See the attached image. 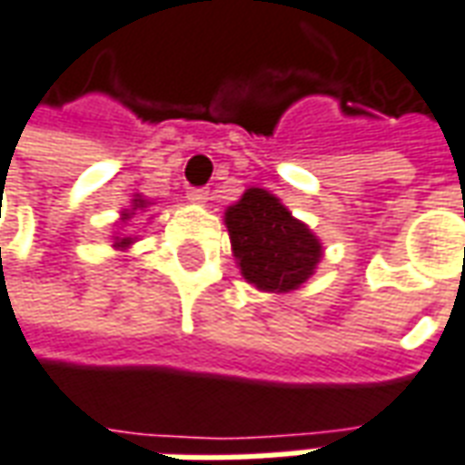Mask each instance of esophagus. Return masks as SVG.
Listing matches in <instances>:
<instances>
[{"label":"esophagus","mask_w":465,"mask_h":465,"mask_svg":"<svg viewBox=\"0 0 465 465\" xmlns=\"http://www.w3.org/2000/svg\"><path fill=\"white\" fill-rule=\"evenodd\" d=\"M186 199L191 201V203H206V201H209V191H206V188H188Z\"/></svg>","instance_id":"34e87169"}]
</instances>
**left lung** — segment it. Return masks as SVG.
<instances>
[{"mask_svg":"<svg viewBox=\"0 0 465 465\" xmlns=\"http://www.w3.org/2000/svg\"><path fill=\"white\" fill-rule=\"evenodd\" d=\"M226 226L243 279L266 292L300 287L322 256L310 229L262 188H249L226 211Z\"/></svg>","mask_w":465,"mask_h":465,"instance_id":"1","label":"left lung"}]
</instances>
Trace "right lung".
<instances>
[{"label":"right lung","instance_id":"right-lung-1","mask_svg":"<svg viewBox=\"0 0 465 465\" xmlns=\"http://www.w3.org/2000/svg\"><path fill=\"white\" fill-rule=\"evenodd\" d=\"M143 206H145V201L135 199V209H143ZM123 216H131V213H123ZM128 243H131V239H120V242H115V246L123 249V246H128Z\"/></svg>","mask_w":465,"mask_h":465}]
</instances>
